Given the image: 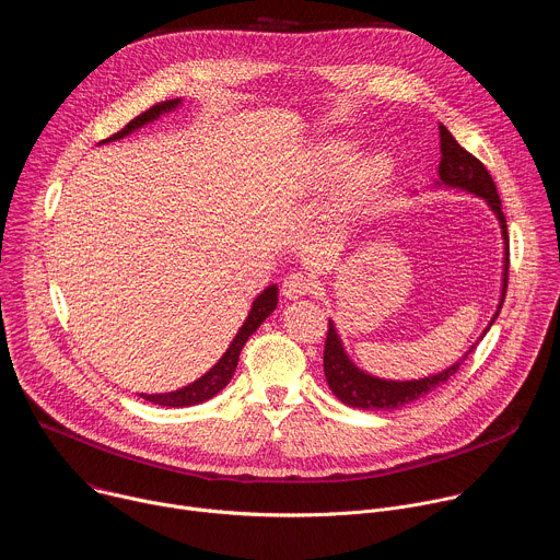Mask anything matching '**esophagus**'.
I'll list each match as a JSON object with an SVG mask.
<instances>
[{"label": "esophagus", "instance_id": "34e87169", "mask_svg": "<svg viewBox=\"0 0 560 560\" xmlns=\"http://www.w3.org/2000/svg\"><path fill=\"white\" fill-rule=\"evenodd\" d=\"M316 288V281L314 277L305 275V272H292L283 279V296L285 299H299V296H305L307 292H312Z\"/></svg>", "mask_w": 560, "mask_h": 560}]
</instances>
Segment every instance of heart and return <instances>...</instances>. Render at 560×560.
I'll use <instances>...</instances> for the list:
<instances>
[{"label":"heart","instance_id":"obj_1","mask_svg":"<svg viewBox=\"0 0 560 560\" xmlns=\"http://www.w3.org/2000/svg\"><path fill=\"white\" fill-rule=\"evenodd\" d=\"M359 141L330 137L316 143L307 156V173L314 184H328L354 159ZM392 175V159L383 150H374L354 162L335 192V203L341 212H354L368 206Z\"/></svg>","mask_w":560,"mask_h":560}]
</instances>
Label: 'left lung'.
Here are the masks:
<instances>
[{
	"label": "left lung",
	"instance_id": "obj_1",
	"mask_svg": "<svg viewBox=\"0 0 560 560\" xmlns=\"http://www.w3.org/2000/svg\"><path fill=\"white\" fill-rule=\"evenodd\" d=\"M439 137H441V164H439V179L434 184H430V190L436 188H450V190H460L467 195H474L478 199H483L488 203V208L494 212L499 225H501V236H503V272H501V299L497 305V312L492 314L490 324L486 326V330L481 332L469 350L454 361L450 368L423 376V378H410V381H396V378H381L374 376L365 370H361L350 354L343 348V341L337 332V326L330 318L328 324V339H326V350H324V372H326V381L330 385V389L335 392V396L339 398L341 404L357 408V410H398L404 406L415 404L417 398H423L425 394L434 392L439 385H443L450 376H454V372L458 370V365L474 352V348L478 346L488 330L494 326L497 316L503 307L505 301V290H508V268H510V238H508V223H505V214L501 210V197L497 192V186L490 177V173L486 171V166L478 162L476 156H471L465 148L458 145V141L452 137V132L439 124ZM417 192V190H415Z\"/></svg>",
	"mask_w": 560,
	"mask_h": 560
}]
</instances>
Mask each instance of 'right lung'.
<instances>
[{"instance_id": "obj_1", "label": "right lung", "mask_w": 560, "mask_h": 560, "mask_svg": "<svg viewBox=\"0 0 560 560\" xmlns=\"http://www.w3.org/2000/svg\"><path fill=\"white\" fill-rule=\"evenodd\" d=\"M179 106H182V100H171V102H164V104H156L150 110H145L139 117H135L124 130H119L113 137L104 139L102 143H110V141L124 139V137L132 135L135 130L156 121L162 115L175 113ZM277 303H279V288H277V283H272L253 301L244 326L238 328V332L230 341L228 350L221 354V359L203 376H199L197 381H192V383H188V385H184L179 389H173V392H162V394H143L141 392L139 396L145 398V401L154 404V406H164V408H188V406H199V404L208 401V398L219 394L230 383V378H232V374L236 370V363H238V354H242V348L246 346L250 335L275 312Z\"/></svg>"}]
</instances>
